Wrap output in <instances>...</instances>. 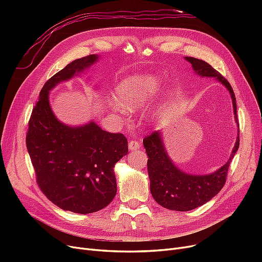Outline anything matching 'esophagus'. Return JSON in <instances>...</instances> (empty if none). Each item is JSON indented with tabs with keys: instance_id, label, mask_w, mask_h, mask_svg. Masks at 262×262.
<instances>
[{
	"instance_id": "1",
	"label": "esophagus",
	"mask_w": 262,
	"mask_h": 262,
	"mask_svg": "<svg viewBox=\"0 0 262 262\" xmlns=\"http://www.w3.org/2000/svg\"><path fill=\"white\" fill-rule=\"evenodd\" d=\"M140 147V143L138 141H135V140H132L129 141L128 143V148L130 150H135V149H138Z\"/></svg>"
}]
</instances>
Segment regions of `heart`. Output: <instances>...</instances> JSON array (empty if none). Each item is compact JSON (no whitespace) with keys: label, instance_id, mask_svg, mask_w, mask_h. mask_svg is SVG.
<instances>
[{"label":"heart","instance_id":"1","mask_svg":"<svg viewBox=\"0 0 262 262\" xmlns=\"http://www.w3.org/2000/svg\"><path fill=\"white\" fill-rule=\"evenodd\" d=\"M160 88V79L150 74L133 75L121 80L114 91L116 104L125 113L144 107L152 101ZM158 110L153 109L148 118H156Z\"/></svg>","mask_w":262,"mask_h":262}]
</instances>
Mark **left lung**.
Returning a JSON list of instances; mask_svg holds the SVG:
<instances>
[{
  "label": "left lung",
  "mask_w": 262,
  "mask_h": 262,
  "mask_svg": "<svg viewBox=\"0 0 262 262\" xmlns=\"http://www.w3.org/2000/svg\"><path fill=\"white\" fill-rule=\"evenodd\" d=\"M185 59L192 64L198 75L214 77L226 87L231 96L233 114L238 123L236 98L229 82L206 61L193 57H185ZM143 145L148 156L149 189L154 200L167 209L189 211L209 202L224 187L229 164L239 148V134L227 162L216 171L204 175L189 174L176 167L164 146L160 132H154L145 137Z\"/></svg>",
  "instance_id": "1"
}]
</instances>
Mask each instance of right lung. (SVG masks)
<instances>
[{
	"mask_svg": "<svg viewBox=\"0 0 262 262\" xmlns=\"http://www.w3.org/2000/svg\"><path fill=\"white\" fill-rule=\"evenodd\" d=\"M98 60L95 54L73 60L46 82L26 135L41 191L59 208L80 214L105 208L116 196L114 168L128 152L127 139L103 130L94 121L67 125L54 115L49 94L59 82L88 70Z\"/></svg>",
	"mask_w": 262,
	"mask_h": 262,
	"instance_id": "add662e5",
	"label": "right lung"
}]
</instances>
